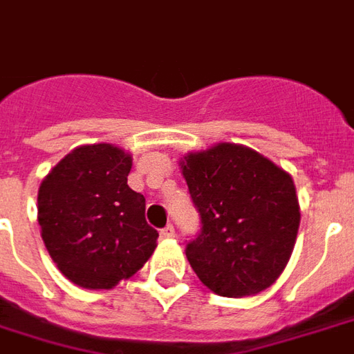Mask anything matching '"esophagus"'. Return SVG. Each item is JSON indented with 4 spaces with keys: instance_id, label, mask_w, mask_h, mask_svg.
<instances>
[{
    "instance_id": "obj_1",
    "label": "esophagus",
    "mask_w": 354,
    "mask_h": 354,
    "mask_svg": "<svg viewBox=\"0 0 354 354\" xmlns=\"http://www.w3.org/2000/svg\"><path fill=\"white\" fill-rule=\"evenodd\" d=\"M161 235L165 239H172V237H174V235H176V231H174V225H172V223H169V225H167V227H165V230L161 231Z\"/></svg>"
}]
</instances>
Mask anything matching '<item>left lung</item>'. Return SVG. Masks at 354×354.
<instances>
[{
	"label": "left lung",
	"mask_w": 354,
	"mask_h": 354,
	"mask_svg": "<svg viewBox=\"0 0 354 354\" xmlns=\"http://www.w3.org/2000/svg\"><path fill=\"white\" fill-rule=\"evenodd\" d=\"M180 167L201 216L199 235L185 246L199 281L225 297L269 288L288 263L301 218L292 176L230 142L187 153Z\"/></svg>",
	"instance_id": "left-lung-1"
}]
</instances>
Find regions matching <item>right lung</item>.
I'll use <instances>...</instances> for the list:
<instances>
[{
  "instance_id": "obj_1",
  "label": "right lung",
  "mask_w": 354,
  "mask_h": 354,
  "mask_svg": "<svg viewBox=\"0 0 354 354\" xmlns=\"http://www.w3.org/2000/svg\"><path fill=\"white\" fill-rule=\"evenodd\" d=\"M132 157L111 144L66 155L37 193L43 243L60 273L88 290H109L149 260L159 233L146 199L127 184Z\"/></svg>"
}]
</instances>
